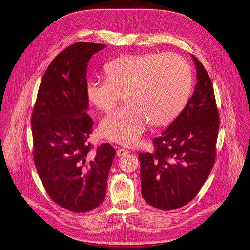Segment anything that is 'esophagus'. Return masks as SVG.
<instances>
[{
	"label": "esophagus",
	"instance_id": "34e87169",
	"mask_svg": "<svg viewBox=\"0 0 250 250\" xmlns=\"http://www.w3.org/2000/svg\"><path fill=\"white\" fill-rule=\"evenodd\" d=\"M128 153H129V151L127 149H124V148H118L117 151H116L117 156H123V155H126Z\"/></svg>",
	"mask_w": 250,
	"mask_h": 250
}]
</instances>
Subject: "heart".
<instances>
[{"mask_svg": "<svg viewBox=\"0 0 250 250\" xmlns=\"http://www.w3.org/2000/svg\"><path fill=\"white\" fill-rule=\"evenodd\" d=\"M106 80L86 85L89 102L110 111L124 94L125 107L104 117L100 134L126 146H136L150 122L166 125L175 120L188 102L191 74L184 59L174 54L126 55L104 66Z\"/></svg>", "mask_w": 250, "mask_h": 250, "instance_id": "obj_1", "label": "heart"}]
</instances>
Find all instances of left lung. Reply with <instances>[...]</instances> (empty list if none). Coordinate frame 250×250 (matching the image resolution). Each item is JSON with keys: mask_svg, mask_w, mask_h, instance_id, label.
Returning a JSON list of instances; mask_svg holds the SVG:
<instances>
[{"mask_svg": "<svg viewBox=\"0 0 250 250\" xmlns=\"http://www.w3.org/2000/svg\"><path fill=\"white\" fill-rule=\"evenodd\" d=\"M196 69L193 94L180 115L153 140V153H140L142 195L151 206L173 210L197 194L216 156L219 114L211 79L191 55Z\"/></svg>", "mask_w": 250, "mask_h": 250, "instance_id": "left-lung-1", "label": "left lung"}]
</instances>
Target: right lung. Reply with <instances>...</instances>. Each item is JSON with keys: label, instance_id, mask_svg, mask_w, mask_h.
<instances>
[{"label": "right lung", "instance_id": "1", "mask_svg": "<svg viewBox=\"0 0 250 250\" xmlns=\"http://www.w3.org/2000/svg\"><path fill=\"white\" fill-rule=\"evenodd\" d=\"M102 44L78 42L60 53L41 81L31 125L34 162L51 196L72 212H88L104 200L115 156L109 144L93 150L94 124L86 113L88 62Z\"/></svg>", "mask_w": 250, "mask_h": 250}]
</instances>
